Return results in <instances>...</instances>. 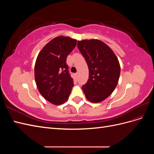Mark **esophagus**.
Listing matches in <instances>:
<instances>
[{"label": "esophagus", "instance_id": "34e87169", "mask_svg": "<svg viewBox=\"0 0 154 154\" xmlns=\"http://www.w3.org/2000/svg\"><path fill=\"white\" fill-rule=\"evenodd\" d=\"M75 76H76V78H78V72L75 73Z\"/></svg>", "mask_w": 154, "mask_h": 154}]
</instances>
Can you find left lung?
Listing matches in <instances>:
<instances>
[{
  "label": "left lung",
  "mask_w": 154,
  "mask_h": 154,
  "mask_svg": "<svg viewBox=\"0 0 154 154\" xmlns=\"http://www.w3.org/2000/svg\"><path fill=\"white\" fill-rule=\"evenodd\" d=\"M78 48L89 70L88 81L82 89L88 100L98 103L109 97L118 84L120 66L112 49L99 40L78 42Z\"/></svg>",
  "instance_id": "1"
}]
</instances>
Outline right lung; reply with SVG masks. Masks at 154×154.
Wrapping results in <instances>:
<instances>
[{"label": "right lung", "mask_w": 154, "mask_h": 154, "mask_svg": "<svg viewBox=\"0 0 154 154\" xmlns=\"http://www.w3.org/2000/svg\"><path fill=\"white\" fill-rule=\"evenodd\" d=\"M76 43V40L70 37H56L44 46L36 58L35 78L37 88L41 95L53 104L60 105L67 101L74 86L66 60Z\"/></svg>", "instance_id": "1"}]
</instances>
